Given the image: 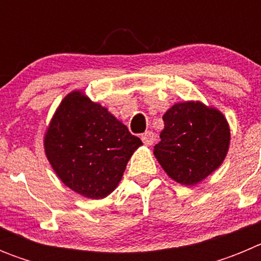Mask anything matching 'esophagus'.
<instances>
[{
  "instance_id": "1",
  "label": "esophagus",
  "mask_w": 261,
  "mask_h": 261,
  "mask_svg": "<svg viewBox=\"0 0 261 261\" xmlns=\"http://www.w3.org/2000/svg\"><path fill=\"white\" fill-rule=\"evenodd\" d=\"M141 140L146 146H151L155 141V137H154V133L153 132H145L144 135L141 136Z\"/></svg>"
}]
</instances>
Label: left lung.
<instances>
[{"label": "left lung", "mask_w": 261, "mask_h": 261, "mask_svg": "<svg viewBox=\"0 0 261 261\" xmlns=\"http://www.w3.org/2000/svg\"><path fill=\"white\" fill-rule=\"evenodd\" d=\"M163 121L154 155L172 180L196 186L222 165L229 151L230 126L221 111L199 100L175 103Z\"/></svg>", "instance_id": "obj_1"}]
</instances>
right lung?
Masks as SVG:
<instances>
[{"label":"right lung","mask_w":261,"mask_h":261,"mask_svg":"<svg viewBox=\"0 0 261 261\" xmlns=\"http://www.w3.org/2000/svg\"><path fill=\"white\" fill-rule=\"evenodd\" d=\"M141 140L81 90L62 99L44 135V151L60 180L87 199L114 192Z\"/></svg>","instance_id":"1"}]
</instances>
